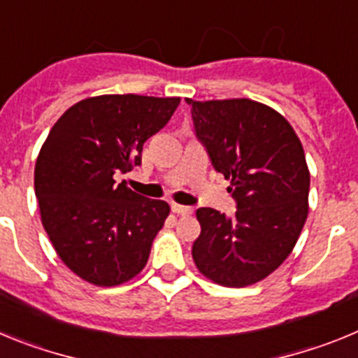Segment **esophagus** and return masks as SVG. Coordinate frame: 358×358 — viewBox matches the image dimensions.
Listing matches in <instances>:
<instances>
[{"instance_id": "obj_1", "label": "esophagus", "mask_w": 358, "mask_h": 358, "mask_svg": "<svg viewBox=\"0 0 358 358\" xmlns=\"http://www.w3.org/2000/svg\"><path fill=\"white\" fill-rule=\"evenodd\" d=\"M172 211L177 215H181V217H188V215L194 213V208L182 206V204H172Z\"/></svg>"}]
</instances>
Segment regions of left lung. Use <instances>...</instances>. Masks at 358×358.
<instances>
[{
    "mask_svg": "<svg viewBox=\"0 0 358 358\" xmlns=\"http://www.w3.org/2000/svg\"><path fill=\"white\" fill-rule=\"evenodd\" d=\"M192 106L195 134L215 170L229 179L236 213L199 208L201 235L192 256L208 280L248 287L274 273L292 252L308 217L305 150L283 116L249 98Z\"/></svg>",
    "mask_w": 358,
    "mask_h": 358,
    "instance_id": "left-lung-1",
    "label": "left lung"
}]
</instances>
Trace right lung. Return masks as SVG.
<instances>
[{
	"instance_id": "obj_1",
	"label": "right lung",
	"mask_w": 358,
	"mask_h": 358,
	"mask_svg": "<svg viewBox=\"0 0 358 358\" xmlns=\"http://www.w3.org/2000/svg\"><path fill=\"white\" fill-rule=\"evenodd\" d=\"M181 98L102 94L69 107L41 147L34 173L43 226L57 255L82 280L116 287L143 271L170 213L116 182L141 164L143 143Z\"/></svg>"
}]
</instances>
